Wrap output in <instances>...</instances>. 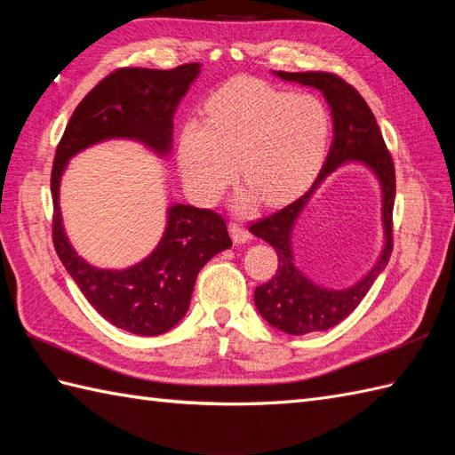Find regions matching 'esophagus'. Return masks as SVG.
Returning <instances> with one entry per match:
<instances>
[{
    "label": "esophagus",
    "instance_id": "obj_1",
    "mask_svg": "<svg viewBox=\"0 0 455 455\" xmlns=\"http://www.w3.org/2000/svg\"><path fill=\"white\" fill-rule=\"evenodd\" d=\"M228 228H230V236H233L235 244H244L250 238H252V235L248 233V228L240 225V222H230Z\"/></svg>",
    "mask_w": 455,
    "mask_h": 455
}]
</instances>
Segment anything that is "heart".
<instances>
[{
    "mask_svg": "<svg viewBox=\"0 0 455 455\" xmlns=\"http://www.w3.org/2000/svg\"><path fill=\"white\" fill-rule=\"evenodd\" d=\"M207 121L189 119L178 140L181 178L199 201H215L235 176L267 205L299 196L321 170L331 115L313 93H289L238 78L205 103Z\"/></svg>",
    "mask_w": 455,
    "mask_h": 455,
    "instance_id": "b5f03b06",
    "label": "heart"
}]
</instances>
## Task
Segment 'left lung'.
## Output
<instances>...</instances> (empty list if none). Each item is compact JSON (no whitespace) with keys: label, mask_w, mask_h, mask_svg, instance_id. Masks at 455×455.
I'll use <instances>...</instances> for the list:
<instances>
[{"label":"left lung","mask_w":455,"mask_h":455,"mask_svg":"<svg viewBox=\"0 0 455 455\" xmlns=\"http://www.w3.org/2000/svg\"><path fill=\"white\" fill-rule=\"evenodd\" d=\"M285 82L308 85L324 95L332 113L334 139L318 178L305 196L250 227V233L266 240L277 254V272L267 283L256 287L258 313L274 328L287 334L328 331L360 305L365 293L387 266L393 250L395 168L371 109L350 84L328 72H274ZM346 163H362L380 181L384 250L374 267L350 288L332 290L315 284L296 267L292 254V228L306 203L332 171Z\"/></svg>","instance_id":"left-lung-1"}]
</instances>
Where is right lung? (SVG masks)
I'll list each match as a JSON object with an SVG mask.
<instances>
[{"label": "right lung", "instance_id": "1", "mask_svg": "<svg viewBox=\"0 0 455 455\" xmlns=\"http://www.w3.org/2000/svg\"><path fill=\"white\" fill-rule=\"evenodd\" d=\"M199 72L197 62L173 70L119 68L82 100L56 148L51 176L56 254L105 321L139 336L168 332L186 316L199 269L233 246L227 222L209 209L170 203L166 228L147 258L124 269L95 267L78 256L66 236L62 173L76 154L113 139L137 140L166 158L172 152L173 113Z\"/></svg>", "mask_w": 455, "mask_h": 455}]
</instances>
